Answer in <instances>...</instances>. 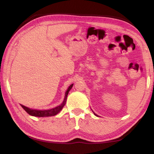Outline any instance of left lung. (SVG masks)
I'll return each instance as SVG.
<instances>
[{"instance_id":"8db88e82","label":"left lung","mask_w":154,"mask_h":154,"mask_svg":"<svg viewBox=\"0 0 154 154\" xmlns=\"http://www.w3.org/2000/svg\"><path fill=\"white\" fill-rule=\"evenodd\" d=\"M94 115H96V116H97V114H96L95 113H94Z\"/></svg>"}]
</instances>
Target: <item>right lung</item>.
I'll return each mask as SVG.
<instances>
[{
  "instance_id": "right-lung-1",
  "label": "right lung",
  "mask_w": 154,
  "mask_h": 154,
  "mask_svg": "<svg viewBox=\"0 0 154 154\" xmlns=\"http://www.w3.org/2000/svg\"><path fill=\"white\" fill-rule=\"evenodd\" d=\"M73 84L71 85L69 87L67 91H66V93H65V99L63 102L62 103V104L61 105L58 106L57 107L54 108V109H50V110H33V109H29V108L26 107V106H24V105H22V107L23 109H24V110L28 114H30V115L32 116H38V117H45V116H55L56 115L57 113H59L61 110V109H63L64 105L65 104V103H66V100H67V94L69 93V91L72 87H73Z\"/></svg>"
}]
</instances>
